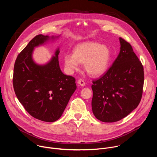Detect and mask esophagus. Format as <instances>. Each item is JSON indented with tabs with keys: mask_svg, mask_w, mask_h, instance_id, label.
Here are the masks:
<instances>
[{
	"mask_svg": "<svg viewBox=\"0 0 157 157\" xmlns=\"http://www.w3.org/2000/svg\"><path fill=\"white\" fill-rule=\"evenodd\" d=\"M78 84H79V85H80L81 86L84 87V86H85V82H84V80H83V79H79V80H78Z\"/></svg>",
	"mask_w": 157,
	"mask_h": 157,
	"instance_id": "1",
	"label": "esophagus"
}]
</instances>
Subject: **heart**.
Returning a JSON list of instances; mask_svg holds the SVG:
<instances>
[{
	"label": "heart",
	"instance_id": "1",
	"mask_svg": "<svg viewBox=\"0 0 157 157\" xmlns=\"http://www.w3.org/2000/svg\"><path fill=\"white\" fill-rule=\"evenodd\" d=\"M110 59V51L105 44L94 41L78 44L73 50V55L64 56V64L67 71L73 73L84 64L86 71L92 76H99L107 70Z\"/></svg>",
	"mask_w": 157,
	"mask_h": 157
}]
</instances>
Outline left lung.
I'll return each instance as SVG.
<instances>
[{
    "label": "left lung",
    "instance_id": "obj_1",
    "mask_svg": "<svg viewBox=\"0 0 157 157\" xmlns=\"http://www.w3.org/2000/svg\"><path fill=\"white\" fill-rule=\"evenodd\" d=\"M120 53L109 70L93 81L92 110L104 122H114L128 116L139 104L144 82L142 63L130 44L122 38Z\"/></svg>",
    "mask_w": 157,
    "mask_h": 157
}]
</instances>
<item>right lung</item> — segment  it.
<instances>
[{
    "label": "right lung",
    "instance_id": "add662e5",
    "mask_svg": "<svg viewBox=\"0 0 157 157\" xmlns=\"http://www.w3.org/2000/svg\"><path fill=\"white\" fill-rule=\"evenodd\" d=\"M58 36L38 35L18 54L14 65L13 86L19 102L34 118L53 122L63 114L76 89L75 78L63 74L58 61L59 49L44 64L33 59L35 48Z\"/></svg>",
    "mask_w": 157,
    "mask_h": 157
}]
</instances>
